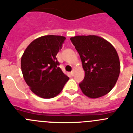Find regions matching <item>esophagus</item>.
<instances>
[{"mask_svg":"<svg viewBox=\"0 0 133 133\" xmlns=\"http://www.w3.org/2000/svg\"><path fill=\"white\" fill-rule=\"evenodd\" d=\"M71 75H72V76H74V70H73L71 72Z\"/></svg>","mask_w":133,"mask_h":133,"instance_id":"34e87169","label":"esophagus"}]
</instances>
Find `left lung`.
<instances>
[{
    "label": "left lung",
    "instance_id": "1",
    "mask_svg": "<svg viewBox=\"0 0 133 133\" xmlns=\"http://www.w3.org/2000/svg\"><path fill=\"white\" fill-rule=\"evenodd\" d=\"M81 59L85 71L79 84L84 95L97 98L107 95L115 86L120 73V62L116 50L104 38L96 35L71 37Z\"/></svg>",
    "mask_w": 133,
    "mask_h": 133
}]
</instances>
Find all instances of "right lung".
Wrapping results in <instances>:
<instances>
[{
	"label": "right lung",
	"instance_id": "right-lung-1",
	"mask_svg": "<svg viewBox=\"0 0 133 133\" xmlns=\"http://www.w3.org/2000/svg\"><path fill=\"white\" fill-rule=\"evenodd\" d=\"M65 40V37L59 35L38 37L29 44L22 55L21 68L25 81L39 97H55L69 80L58 66L56 58Z\"/></svg>",
	"mask_w": 133,
	"mask_h": 133
}]
</instances>
